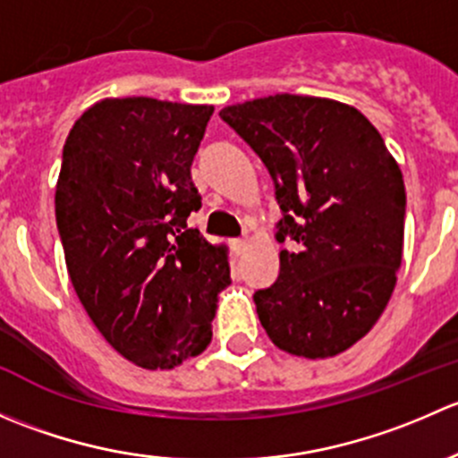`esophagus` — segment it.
Masks as SVG:
<instances>
[{"label":"esophagus","mask_w":458,"mask_h":458,"mask_svg":"<svg viewBox=\"0 0 458 458\" xmlns=\"http://www.w3.org/2000/svg\"><path fill=\"white\" fill-rule=\"evenodd\" d=\"M230 246H233V250L237 252V255H243V250L248 248V239H233V242H230Z\"/></svg>","instance_id":"34e87169"}]
</instances>
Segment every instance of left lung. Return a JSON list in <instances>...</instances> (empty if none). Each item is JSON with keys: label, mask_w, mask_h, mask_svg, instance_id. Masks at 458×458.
<instances>
[{"label": "left lung", "mask_w": 458, "mask_h": 458, "mask_svg": "<svg viewBox=\"0 0 458 458\" xmlns=\"http://www.w3.org/2000/svg\"><path fill=\"white\" fill-rule=\"evenodd\" d=\"M219 117L261 157L284 216L279 276L255 293L279 350L327 359L372 330L403 255L405 186L377 128L348 104L270 95Z\"/></svg>", "instance_id": "8db88e82"}]
</instances>
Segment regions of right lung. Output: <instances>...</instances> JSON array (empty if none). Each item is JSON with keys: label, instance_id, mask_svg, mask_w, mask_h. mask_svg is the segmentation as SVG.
Here are the masks:
<instances>
[{"label": "right lung", "instance_id": "add662e5", "mask_svg": "<svg viewBox=\"0 0 458 458\" xmlns=\"http://www.w3.org/2000/svg\"><path fill=\"white\" fill-rule=\"evenodd\" d=\"M212 106L101 99L64 143L55 216L72 288L122 357L170 370L212 339L228 252L188 228Z\"/></svg>", "mask_w": 458, "mask_h": 458}]
</instances>
